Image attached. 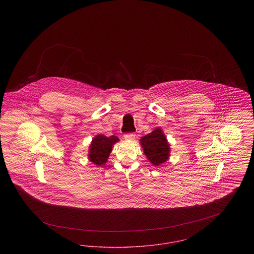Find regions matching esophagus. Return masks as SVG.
<instances>
[{"label": "esophagus", "mask_w": 254, "mask_h": 254, "mask_svg": "<svg viewBox=\"0 0 254 254\" xmlns=\"http://www.w3.org/2000/svg\"><path fill=\"white\" fill-rule=\"evenodd\" d=\"M124 138H125V140L132 141V140L135 139V134H133V133H127V134L124 135Z\"/></svg>", "instance_id": "esophagus-1"}]
</instances>
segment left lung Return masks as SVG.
<instances>
[{
	"mask_svg": "<svg viewBox=\"0 0 254 254\" xmlns=\"http://www.w3.org/2000/svg\"><path fill=\"white\" fill-rule=\"evenodd\" d=\"M140 144L147 160L154 166L166 163L170 156V145L161 127H156L151 132L140 139Z\"/></svg>",
	"mask_w": 254,
	"mask_h": 254,
	"instance_id": "left-lung-1",
	"label": "left lung"
}]
</instances>
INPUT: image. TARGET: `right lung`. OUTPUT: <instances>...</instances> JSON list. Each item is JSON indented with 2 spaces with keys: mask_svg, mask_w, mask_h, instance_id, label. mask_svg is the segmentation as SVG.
Returning <instances> with one entry per match:
<instances>
[{
  "mask_svg": "<svg viewBox=\"0 0 254 254\" xmlns=\"http://www.w3.org/2000/svg\"><path fill=\"white\" fill-rule=\"evenodd\" d=\"M119 141V138L114 135L107 137L103 134H97L89 145L88 160L98 167L105 165L108 162L113 145Z\"/></svg>",
  "mask_w": 254,
  "mask_h": 254,
  "instance_id": "right-lung-1",
  "label": "right lung"
}]
</instances>
